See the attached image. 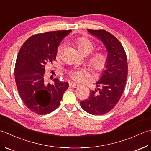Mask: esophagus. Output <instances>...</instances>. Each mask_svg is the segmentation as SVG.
<instances>
[{
	"instance_id": "1",
	"label": "esophagus",
	"mask_w": 151,
	"mask_h": 151,
	"mask_svg": "<svg viewBox=\"0 0 151 151\" xmlns=\"http://www.w3.org/2000/svg\"><path fill=\"white\" fill-rule=\"evenodd\" d=\"M69 85H70V87H71L72 88H77V87H78L79 86V84H77V83H72V82L70 83Z\"/></svg>"
}]
</instances>
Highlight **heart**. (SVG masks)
Wrapping results in <instances>:
<instances>
[{
    "label": "heart",
    "mask_w": 151,
    "mask_h": 151,
    "mask_svg": "<svg viewBox=\"0 0 151 151\" xmlns=\"http://www.w3.org/2000/svg\"><path fill=\"white\" fill-rule=\"evenodd\" d=\"M76 44L78 50L83 55L89 54L95 49V45L90 39L85 37H79L76 40ZM64 44L63 43L58 46L57 56L59 57L63 50ZM108 58L106 54L101 52H97L89 58L88 64L91 69L96 72H101L106 68ZM85 75V71L82 70H73L68 72V76L74 81H80L83 79Z\"/></svg>",
    "instance_id": "heart-1"
}]
</instances>
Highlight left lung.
Returning a JSON list of instances; mask_svg holds the SVG:
<instances>
[{
    "label": "left lung",
    "instance_id": "left-lung-1",
    "mask_svg": "<svg viewBox=\"0 0 151 151\" xmlns=\"http://www.w3.org/2000/svg\"><path fill=\"white\" fill-rule=\"evenodd\" d=\"M88 31L104 43L108 52L106 70L96 84L101 88L90 91L88 99L80 102L86 112L101 115L114 108L124 91L128 76V63L126 52L119 40L105 30Z\"/></svg>",
    "mask_w": 151,
    "mask_h": 151
}]
</instances>
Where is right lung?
Here are the masks:
<instances>
[{"mask_svg":"<svg viewBox=\"0 0 151 151\" xmlns=\"http://www.w3.org/2000/svg\"><path fill=\"white\" fill-rule=\"evenodd\" d=\"M71 30L39 33L30 36L21 46L15 62V83L23 103L38 115L50 113L59 106L67 82L54 79L51 85L45 81L46 64L56 59L57 50Z\"/></svg>","mask_w":151,"mask_h":151,"instance_id":"obj_1","label":"right lung"}]
</instances>
